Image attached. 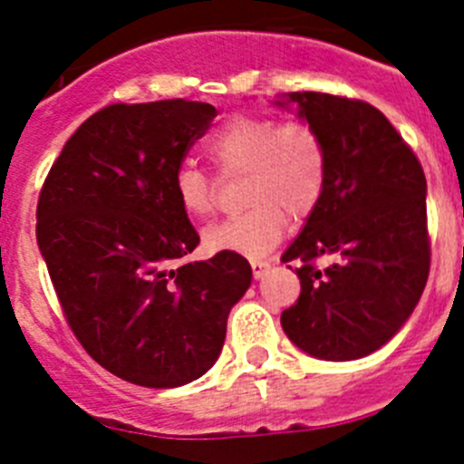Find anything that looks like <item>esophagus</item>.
Returning a JSON list of instances; mask_svg holds the SVG:
<instances>
[{"instance_id":"obj_1","label":"esophagus","mask_w":464,"mask_h":464,"mask_svg":"<svg viewBox=\"0 0 464 464\" xmlns=\"http://www.w3.org/2000/svg\"><path fill=\"white\" fill-rule=\"evenodd\" d=\"M269 267H272V262H269V260H253V262H251L253 276H256V278L265 276V274L269 272Z\"/></svg>"}]
</instances>
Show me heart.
I'll use <instances>...</instances> for the list:
<instances>
[{
    "mask_svg": "<svg viewBox=\"0 0 464 464\" xmlns=\"http://www.w3.org/2000/svg\"><path fill=\"white\" fill-rule=\"evenodd\" d=\"M207 155L220 174H244V213L204 229L208 251L260 257L281 241L288 216L302 220L321 204L327 183L325 143L306 121L232 116L207 139ZM176 202L195 218L216 207L211 176L195 165L176 167Z\"/></svg>",
    "mask_w": 464,
    "mask_h": 464,
    "instance_id": "1",
    "label": "heart"
}]
</instances>
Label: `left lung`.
<instances>
[{
    "mask_svg": "<svg viewBox=\"0 0 464 464\" xmlns=\"http://www.w3.org/2000/svg\"><path fill=\"white\" fill-rule=\"evenodd\" d=\"M276 104H297L327 153L321 204L281 257L299 262L302 283L297 302L281 314L283 332L314 358H364L395 337L428 283L423 167L367 102L288 92ZM318 256L333 262L315 268Z\"/></svg>",
    "mask_w": 464,
    "mask_h": 464,
    "instance_id": "obj_1",
    "label": "left lung"
}]
</instances>
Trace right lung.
<instances>
[{
	"mask_svg": "<svg viewBox=\"0 0 464 464\" xmlns=\"http://www.w3.org/2000/svg\"><path fill=\"white\" fill-rule=\"evenodd\" d=\"M213 118L204 102L106 106L72 134L41 188L36 244L69 327L130 383L176 388L207 374L251 285L239 253L179 265L199 235L171 179Z\"/></svg>",
	"mask_w": 464,
	"mask_h": 464,
	"instance_id": "1",
	"label": "right lung"
}]
</instances>
